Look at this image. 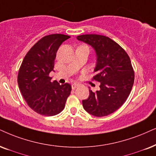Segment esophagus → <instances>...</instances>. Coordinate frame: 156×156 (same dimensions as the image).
<instances>
[{
  "label": "esophagus",
  "mask_w": 156,
  "mask_h": 156,
  "mask_svg": "<svg viewBox=\"0 0 156 156\" xmlns=\"http://www.w3.org/2000/svg\"><path fill=\"white\" fill-rule=\"evenodd\" d=\"M80 86L79 84L76 83H75L72 84V88H73V89H76V88L77 87H78V86Z\"/></svg>",
  "instance_id": "esophagus-1"
}]
</instances>
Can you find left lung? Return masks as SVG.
I'll return each instance as SVG.
<instances>
[{"mask_svg":"<svg viewBox=\"0 0 156 156\" xmlns=\"http://www.w3.org/2000/svg\"><path fill=\"white\" fill-rule=\"evenodd\" d=\"M78 40L90 44L96 51L97 62L93 79L100 83V89L83 100V106L95 117H104L119 109L133 88L135 73L129 55L122 47L108 37L83 34Z\"/></svg>","mask_w":156,"mask_h":156,"instance_id":"8db88e82","label":"left lung"}]
</instances>
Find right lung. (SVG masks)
Instances as JSON below:
<instances>
[{
	"instance_id": "obj_1",
	"label": "right lung",
	"mask_w": 156,
	"mask_h": 156,
	"mask_svg": "<svg viewBox=\"0 0 156 156\" xmlns=\"http://www.w3.org/2000/svg\"><path fill=\"white\" fill-rule=\"evenodd\" d=\"M70 36L47 35L29 50L18 74V84L23 98L31 109L44 116H55L64 109L71 86L51 82L58 48Z\"/></svg>"
}]
</instances>
